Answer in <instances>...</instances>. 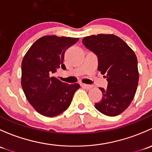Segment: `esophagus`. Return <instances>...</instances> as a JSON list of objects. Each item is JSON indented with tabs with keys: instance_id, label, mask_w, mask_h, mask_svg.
Instances as JSON below:
<instances>
[{
	"instance_id": "34e87169",
	"label": "esophagus",
	"mask_w": 152,
	"mask_h": 152,
	"mask_svg": "<svg viewBox=\"0 0 152 152\" xmlns=\"http://www.w3.org/2000/svg\"><path fill=\"white\" fill-rule=\"evenodd\" d=\"M81 86L83 87H85V88H86V89H87V90H89V89H90L92 87V85H87V84H81Z\"/></svg>"
}]
</instances>
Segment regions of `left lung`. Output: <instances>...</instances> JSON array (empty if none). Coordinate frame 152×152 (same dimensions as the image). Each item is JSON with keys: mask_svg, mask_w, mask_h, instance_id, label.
<instances>
[{"mask_svg": "<svg viewBox=\"0 0 152 152\" xmlns=\"http://www.w3.org/2000/svg\"><path fill=\"white\" fill-rule=\"evenodd\" d=\"M82 42L98 56V70L108 82L107 89L99 87L102 99L95 107L107 116L118 115L129 106L137 90V56L123 39L114 34L85 37Z\"/></svg>", "mask_w": 152, "mask_h": 152, "instance_id": "obj_1", "label": "left lung"}]
</instances>
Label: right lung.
Wrapping results in <instances>:
<instances>
[{"mask_svg":"<svg viewBox=\"0 0 152 152\" xmlns=\"http://www.w3.org/2000/svg\"><path fill=\"white\" fill-rule=\"evenodd\" d=\"M79 38L44 36L38 39L26 52L21 65V85L30 104L37 113L54 117L68 108L79 84L68 85L54 74L62 67L65 50Z\"/></svg>","mask_w":152,"mask_h":152,"instance_id":"obj_1","label":"right lung"}]
</instances>
